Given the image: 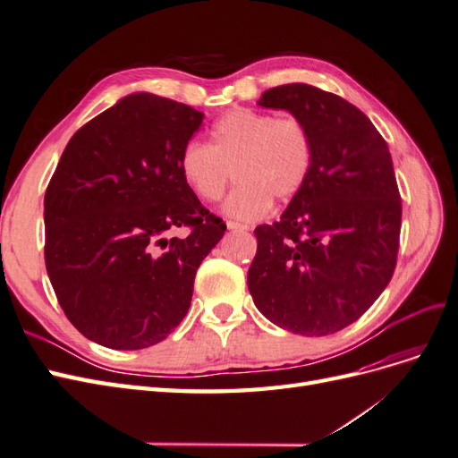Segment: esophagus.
Here are the masks:
<instances>
[{
    "label": "esophagus",
    "mask_w": 458,
    "mask_h": 458,
    "mask_svg": "<svg viewBox=\"0 0 458 458\" xmlns=\"http://www.w3.org/2000/svg\"><path fill=\"white\" fill-rule=\"evenodd\" d=\"M227 227L231 229V231H246L248 229V225H242V224H237V221H227Z\"/></svg>",
    "instance_id": "obj_1"
}]
</instances>
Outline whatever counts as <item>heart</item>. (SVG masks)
Listing matches in <instances>:
<instances>
[{"mask_svg":"<svg viewBox=\"0 0 458 458\" xmlns=\"http://www.w3.org/2000/svg\"><path fill=\"white\" fill-rule=\"evenodd\" d=\"M311 164L313 140L306 122L252 108L229 110L214 123L210 145L189 141L177 162L183 182L204 202H217L237 179L225 212L242 221L266 216L271 199L296 197Z\"/></svg>","mask_w":458,"mask_h":458,"instance_id":"heart-1","label":"heart"}]
</instances>
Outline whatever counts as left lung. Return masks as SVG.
<instances>
[{
  "instance_id": "1",
  "label": "left lung",
  "mask_w": 458,
  "mask_h": 458,
  "mask_svg": "<svg viewBox=\"0 0 458 458\" xmlns=\"http://www.w3.org/2000/svg\"><path fill=\"white\" fill-rule=\"evenodd\" d=\"M258 105L308 123L313 164L281 219L254 229L248 290L276 327L327 336L357 321L395 271L401 195L390 150L361 110L335 93L288 84Z\"/></svg>"
}]
</instances>
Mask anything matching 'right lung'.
<instances>
[{
    "mask_svg": "<svg viewBox=\"0 0 458 458\" xmlns=\"http://www.w3.org/2000/svg\"><path fill=\"white\" fill-rule=\"evenodd\" d=\"M204 114L133 93L68 141L46 191V269L64 315L113 350L162 342L191 308L202 259L224 237L179 174ZM185 238H175L179 227Z\"/></svg>",
    "mask_w": 458,
    "mask_h": 458,
    "instance_id": "add662e5",
    "label": "right lung"
}]
</instances>
